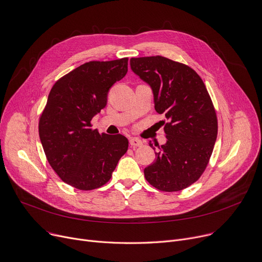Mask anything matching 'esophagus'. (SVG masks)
<instances>
[{
    "mask_svg": "<svg viewBox=\"0 0 262 262\" xmlns=\"http://www.w3.org/2000/svg\"><path fill=\"white\" fill-rule=\"evenodd\" d=\"M129 143H130V146L133 147V148L141 147L143 145V142L141 140H138V138H134V137L131 138V140L129 141Z\"/></svg>",
    "mask_w": 262,
    "mask_h": 262,
    "instance_id": "esophagus-1",
    "label": "esophagus"
}]
</instances>
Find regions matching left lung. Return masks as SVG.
Wrapping results in <instances>:
<instances>
[{
    "instance_id": "obj_1",
    "label": "left lung",
    "mask_w": 262,
    "mask_h": 262,
    "mask_svg": "<svg viewBox=\"0 0 262 262\" xmlns=\"http://www.w3.org/2000/svg\"><path fill=\"white\" fill-rule=\"evenodd\" d=\"M130 68L151 88L156 111L168 120L167 141L145 168V178L159 190H182L202 176L217 140V116L208 92L191 68L162 56L131 58Z\"/></svg>"
}]
</instances>
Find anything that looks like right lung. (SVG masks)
Returning a JSON list of instances; mask_svg holds the SVG:
<instances>
[{
    "mask_svg": "<svg viewBox=\"0 0 262 262\" xmlns=\"http://www.w3.org/2000/svg\"><path fill=\"white\" fill-rule=\"evenodd\" d=\"M127 72L128 58L91 61L60 78L50 92L39 121L40 141L55 172L75 188L104 185L128 150L126 136L91 129L109 90Z\"/></svg>",
    "mask_w": 262,
    "mask_h": 262,
    "instance_id": "obj_1",
    "label": "right lung"
}]
</instances>
